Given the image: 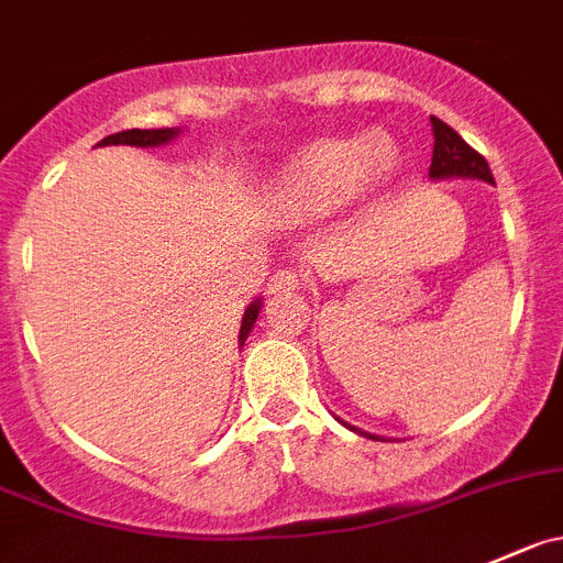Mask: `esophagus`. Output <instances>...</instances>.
<instances>
[{"label": "esophagus", "mask_w": 563, "mask_h": 563, "mask_svg": "<svg viewBox=\"0 0 563 563\" xmlns=\"http://www.w3.org/2000/svg\"><path fill=\"white\" fill-rule=\"evenodd\" d=\"M302 286V280H299V275L294 269H277L275 275L269 277V294H291L297 291V288Z\"/></svg>", "instance_id": "esophagus-1"}]
</instances>
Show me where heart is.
Masks as SVG:
<instances>
[{
  "label": "heart",
  "instance_id": "heart-1",
  "mask_svg": "<svg viewBox=\"0 0 563 563\" xmlns=\"http://www.w3.org/2000/svg\"><path fill=\"white\" fill-rule=\"evenodd\" d=\"M398 162L387 134L316 140L299 148L275 178L277 200L297 211H330L349 203L365 184L385 181Z\"/></svg>",
  "mask_w": 563,
  "mask_h": 563
}]
</instances>
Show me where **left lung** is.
<instances>
[{"mask_svg":"<svg viewBox=\"0 0 563 563\" xmlns=\"http://www.w3.org/2000/svg\"><path fill=\"white\" fill-rule=\"evenodd\" d=\"M432 131H434V151H432V167H429V178H434V181H443V178H478V181L495 184L487 159H484L478 151H473L471 145H467L449 123H443L440 118H432ZM341 423L346 429H352V432L365 434V438L382 440V438H376V434L363 432V429L349 427L346 420H341Z\"/></svg>","mask_w":563,"mask_h":563,"instance_id":"8db88e82","label":"left lung"}]
</instances>
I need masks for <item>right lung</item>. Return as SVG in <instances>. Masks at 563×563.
Listing matches in <instances>:
<instances>
[{
  "label": "right lung",
  "mask_w": 563,
  "mask_h": 563,
  "mask_svg": "<svg viewBox=\"0 0 563 563\" xmlns=\"http://www.w3.org/2000/svg\"><path fill=\"white\" fill-rule=\"evenodd\" d=\"M178 134H181V129H178V125L176 129H125V131H118V134L103 136L98 145H134V148H159V145L173 143ZM261 305L264 302H261V297H258L247 305V310H244L242 327H239V346H244L247 335L253 332L255 319H258V313H261Z\"/></svg>",
  "instance_id": "obj_1"
}]
</instances>
